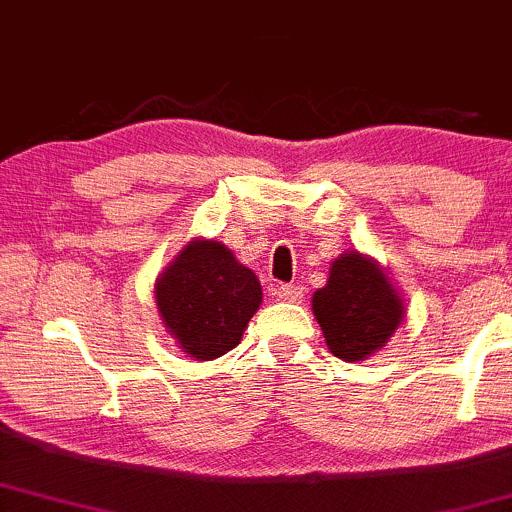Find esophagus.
<instances>
[{"label":"esophagus","mask_w":512,"mask_h":512,"mask_svg":"<svg viewBox=\"0 0 512 512\" xmlns=\"http://www.w3.org/2000/svg\"><path fill=\"white\" fill-rule=\"evenodd\" d=\"M276 298L283 300V303H298L303 298V286H293V283H281L276 288Z\"/></svg>","instance_id":"1"}]
</instances>
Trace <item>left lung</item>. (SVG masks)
<instances>
[{
  "label": "left lung",
  "instance_id": "1",
  "mask_svg": "<svg viewBox=\"0 0 512 512\" xmlns=\"http://www.w3.org/2000/svg\"><path fill=\"white\" fill-rule=\"evenodd\" d=\"M312 312L331 353L357 362L389 343L403 322L405 307L372 257L346 252L331 264L326 286L312 295Z\"/></svg>",
  "mask_w": 512,
  "mask_h": 512
}]
</instances>
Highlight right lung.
Listing matches in <instances>:
<instances>
[{
	"label": "right lung",
	"instance_id": "right-lung-1",
	"mask_svg": "<svg viewBox=\"0 0 512 512\" xmlns=\"http://www.w3.org/2000/svg\"><path fill=\"white\" fill-rule=\"evenodd\" d=\"M155 298L178 348L195 360H214L240 343L262 305V286L224 243L195 238L159 274Z\"/></svg>",
	"mask_w": 512,
	"mask_h": 512
}]
</instances>
